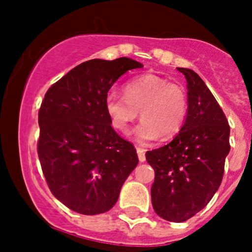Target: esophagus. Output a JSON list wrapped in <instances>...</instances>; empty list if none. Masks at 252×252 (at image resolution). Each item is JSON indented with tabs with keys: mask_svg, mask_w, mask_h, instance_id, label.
I'll return each instance as SVG.
<instances>
[{
	"mask_svg": "<svg viewBox=\"0 0 252 252\" xmlns=\"http://www.w3.org/2000/svg\"><path fill=\"white\" fill-rule=\"evenodd\" d=\"M136 152H138L139 161L144 162L145 159H146V157H145V150L141 149V147H136Z\"/></svg>",
	"mask_w": 252,
	"mask_h": 252,
	"instance_id": "obj_1",
	"label": "esophagus"
}]
</instances>
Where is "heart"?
Wrapping results in <instances>:
<instances>
[{
	"mask_svg": "<svg viewBox=\"0 0 252 252\" xmlns=\"http://www.w3.org/2000/svg\"><path fill=\"white\" fill-rule=\"evenodd\" d=\"M123 93L124 96L110 94L106 97L111 124L119 133L129 134L139 112L142 122L135 135L140 142L154 141L161 135L172 138L184 126L189 100L179 84L156 74H141L130 79Z\"/></svg>",
	"mask_w": 252,
	"mask_h": 252,
	"instance_id": "b5f03b06",
	"label": "heart"
}]
</instances>
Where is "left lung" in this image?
Here are the masks:
<instances>
[{
	"mask_svg": "<svg viewBox=\"0 0 252 252\" xmlns=\"http://www.w3.org/2000/svg\"><path fill=\"white\" fill-rule=\"evenodd\" d=\"M178 70L188 83L187 121L169 144L146 152L155 171L152 206L169 222H184L210 202L230 150L229 124L215 96L194 70Z\"/></svg>",
	"mask_w": 252,
	"mask_h": 252,
	"instance_id": "1",
	"label": "left lung"
}]
</instances>
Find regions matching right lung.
<instances>
[{
  "mask_svg": "<svg viewBox=\"0 0 252 252\" xmlns=\"http://www.w3.org/2000/svg\"><path fill=\"white\" fill-rule=\"evenodd\" d=\"M141 67L126 57L86 61L45 94L37 155L53 196L75 212L111 210L138 164L134 145L112 128L106 97L121 75Z\"/></svg>",
  "mask_w": 252,
  "mask_h": 252,
  "instance_id": "1",
  "label": "right lung"
}]
</instances>
